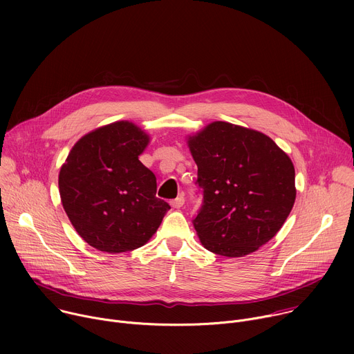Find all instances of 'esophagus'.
<instances>
[{
	"label": "esophagus",
	"mask_w": 354,
	"mask_h": 354,
	"mask_svg": "<svg viewBox=\"0 0 354 354\" xmlns=\"http://www.w3.org/2000/svg\"><path fill=\"white\" fill-rule=\"evenodd\" d=\"M183 205H185V197H183V194H179L176 198H174V200L171 201V206H172L174 209H180Z\"/></svg>",
	"instance_id": "34e87169"
}]
</instances>
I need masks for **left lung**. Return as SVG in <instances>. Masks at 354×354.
<instances>
[{
    "instance_id": "1",
    "label": "left lung",
    "mask_w": 354,
    "mask_h": 354,
    "mask_svg": "<svg viewBox=\"0 0 354 354\" xmlns=\"http://www.w3.org/2000/svg\"><path fill=\"white\" fill-rule=\"evenodd\" d=\"M203 194L193 218L203 246L239 258L269 242L295 200V172L288 156L263 133L214 122L189 137Z\"/></svg>"
}]
</instances>
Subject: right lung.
I'll return each instance as SVG.
<instances>
[{"label":"right lung","instance_id":"1","mask_svg":"<svg viewBox=\"0 0 354 354\" xmlns=\"http://www.w3.org/2000/svg\"><path fill=\"white\" fill-rule=\"evenodd\" d=\"M148 141L130 122L99 127L77 141L60 169L63 207L97 250L120 254L142 246L171 209L156 196V175L138 160Z\"/></svg>","mask_w":354,"mask_h":354}]
</instances>
